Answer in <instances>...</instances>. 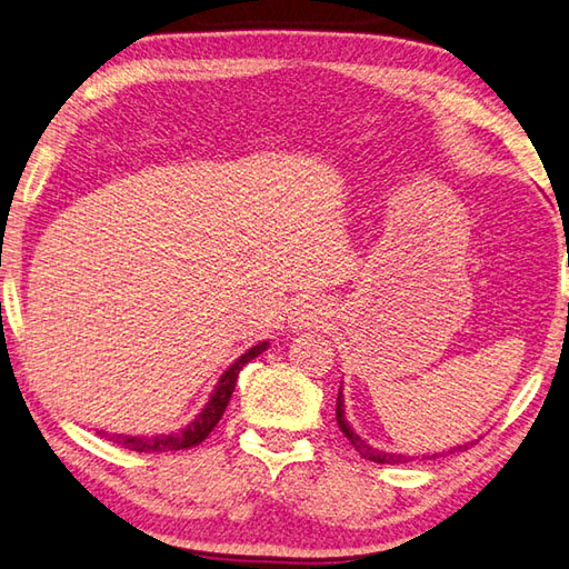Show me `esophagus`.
I'll list each match as a JSON object with an SVG mask.
<instances>
[{
  "label": "esophagus",
  "mask_w": 569,
  "mask_h": 569,
  "mask_svg": "<svg viewBox=\"0 0 569 569\" xmlns=\"http://www.w3.org/2000/svg\"><path fill=\"white\" fill-rule=\"evenodd\" d=\"M326 309L319 299L301 297L295 301L292 311H289V326L292 328H311L317 323H323Z\"/></svg>",
  "instance_id": "obj_1"
}]
</instances>
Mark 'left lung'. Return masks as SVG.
<instances>
[{"mask_svg":"<svg viewBox=\"0 0 569 569\" xmlns=\"http://www.w3.org/2000/svg\"><path fill=\"white\" fill-rule=\"evenodd\" d=\"M336 421H338V428L340 431H343V436L350 440L352 443V448H356L358 452H360V458H365V460H372V462H380V465H399V462H409V460H413V458H409V456H399V452H387V450H377V448H372L368 440H362L356 431H352L350 428V423L346 421V409H343V391H338V399H336ZM462 448H467V446H458V448H452V450H462ZM450 450V452H452ZM426 458V456H423ZM433 458H438V452Z\"/></svg>","mask_w":569,"mask_h":569,"instance_id":"1","label":"left lung"}]
</instances>
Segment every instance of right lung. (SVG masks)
<instances>
[{
	"label": "right lung",
	"instance_id": "add662e5",
	"mask_svg": "<svg viewBox=\"0 0 569 569\" xmlns=\"http://www.w3.org/2000/svg\"><path fill=\"white\" fill-rule=\"evenodd\" d=\"M262 350H268V340H262V343L252 346L248 352H243V356L221 375V380L217 382V387H213V395L207 401V407L201 409V413L194 421H189L184 428H180V431L168 433V436H153V438L150 436H109L104 431H97V433L107 436L117 446L136 450V452H168V450H184V448L199 446L201 440H204L213 431V426L221 421L226 407H229V399L236 389L238 372H241L243 365H248L252 358H258Z\"/></svg>",
	"mask_w": 569,
	"mask_h": 569
}]
</instances>
